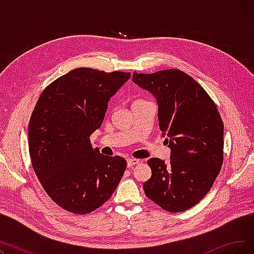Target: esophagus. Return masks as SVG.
I'll list each match as a JSON object with an SVG mask.
<instances>
[{"label":"esophagus","instance_id":"obj_1","mask_svg":"<svg viewBox=\"0 0 254 254\" xmlns=\"http://www.w3.org/2000/svg\"><path fill=\"white\" fill-rule=\"evenodd\" d=\"M139 163H140L139 159H136V158H128V159H127V167H128V168H131L132 166L138 165Z\"/></svg>","mask_w":254,"mask_h":254}]
</instances>
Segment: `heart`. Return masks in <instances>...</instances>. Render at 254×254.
Here are the masks:
<instances>
[{"label": "heart", "mask_w": 254, "mask_h": 254, "mask_svg": "<svg viewBox=\"0 0 254 254\" xmlns=\"http://www.w3.org/2000/svg\"><path fill=\"white\" fill-rule=\"evenodd\" d=\"M139 101H141V100H139Z\"/></svg>", "instance_id": "heart-1"}]
</instances>
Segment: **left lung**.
Instances as JSON below:
<instances>
[{
  "instance_id": "8db88e82",
  "label": "left lung",
  "mask_w": 254,
  "mask_h": 254,
  "mask_svg": "<svg viewBox=\"0 0 254 254\" xmlns=\"http://www.w3.org/2000/svg\"><path fill=\"white\" fill-rule=\"evenodd\" d=\"M132 82L157 103L159 129L170 162L152 157L146 196L170 212L196 205L214 183L223 162V123L217 107L193 78L176 69L132 74Z\"/></svg>"
}]
</instances>
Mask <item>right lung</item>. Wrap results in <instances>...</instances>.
<instances>
[{"mask_svg": "<svg viewBox=\"0 0 254 254\" xmlns=\"http://www.w3.org/2000/svg\"><path fill=\"white\" fill-rule=\"evenodd\" d=\"M130 73L75 69L40 96L29 125V149L36 175L59 206L87 214L108 201L127 161L92 148L89 136L102 125L108 103Z\"/></svg>", "mask_w": 254, "mask_h": 254, "instance_id": "add662e5", "label": "right lung"}]
</instances>
